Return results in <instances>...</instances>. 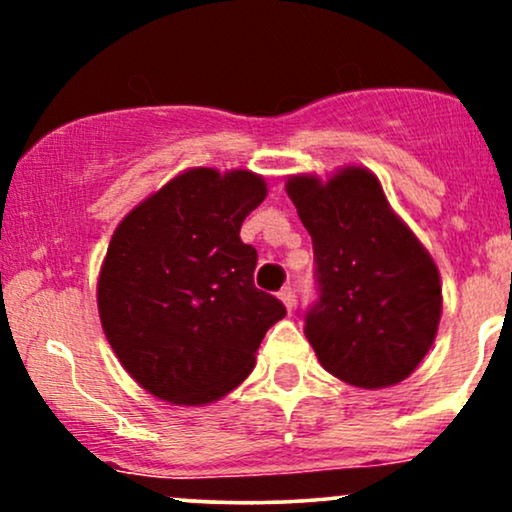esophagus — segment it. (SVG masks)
<instances>
[{"label": "esophagus", "mask_w": 512, "mask_h": 512, "mask_svg": "<svg viewBox=\"0 0 512 512\" xmlns=\"http://www.w3.org/2000/svg\"><path fill=\"white\" fill-rule=\"evenodd\" d=\"M279 298H281V303L286 305V310H293V301H296V296H293L291 286H284V289L279 291Z\"/></svg>", "instance_id": "obj_1"}]
</instances>
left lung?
<instances>
[{
    "instance_id": "1",
    "label": "left lung",
    "mask_w": 512,
    "mask_h": 512,
    "mask_svg": "<svg viewBox=\"0 0 512 512\" xmlns=\"http://www.w3.org/2000/svg\"><path fill=\"white\" fill-rule=\"evenodd\" d=\"M286 192L313 238L320 296L303 320L317 361L366 390L402 383L438 332L436 262L366 168H342L327 182L293 175Z\"/></svg>"
}]
</instances>
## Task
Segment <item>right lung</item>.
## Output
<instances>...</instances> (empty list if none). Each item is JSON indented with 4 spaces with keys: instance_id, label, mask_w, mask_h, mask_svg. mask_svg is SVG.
Wrapping results in <instances>:
<instances>
[{
    "instance_id": "1",
    "label": "right lung",
    "mask_w": 512,
    "mask_h": 512,
    "mask_svg": "<svg viewBox=\"0 0 512 512\" xmlns=\"http://www.w3.org/2000/svg\"><path fill=\"white\" fill-rule=\"evenodd\" d=\"M267 197L250 170L192 168L122 219L98 276V313L122 368L170 404H207L238 387L279 298L252 281L257 250L240 226Z\"/></svg>"
}]
</instances>
